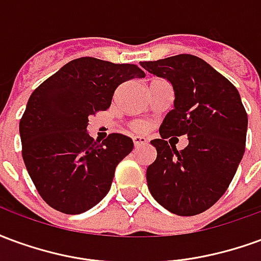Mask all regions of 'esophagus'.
Returning a JSON list of instances; mask_svg holds the SVG:
<instances>
[{
  "label": "esophagus",
  "mask_w": 261,
  "mask_h": 261,
  "mask_svg": "<svg viewBox=\"0 0 261 261\" xmlns=\"http://www.w3.org/2000/svg\"><path fill=\"white\" fill-rule=\"evenodd\" d=\"M133 141H134V145H136L137 148L138 147H142V145H145V144H148V140L145 138V137H133Z\"/></svg>",
  "instance_id": "obj_1"
}]
</instances>
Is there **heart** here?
<instances>
[{"label":"heart","mask_w":261,"mask_h":261,"mask_svg":"<svg viewBox=\"0 0 261 261\" xmlns=\"http://www.w3.org/2000/svg\"><path fill=\"white\" fill-rule=\"evenodd\" d=\"M134 130L137 131H145L148 128L147 123H144V121H137V123H134Z\"/></svg>","instance_id":"heart-1"}]
</instances>
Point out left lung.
<instances>
[{
    "label": "left lung",
    "mask_w": 261,
    "mask_h": 261,
    "mask_svg": "<svg viewBox=\"0 0 261 261\" xmlns=\"http://www.w3.org/2000/svg\"><path fill=\"white\" fill-rule=\"evenodd\" d=\"M148 72L168 80L175 91L173 109L151 141L156 159L147 169L148 189L170 213L190 217L204 213L222 197L245 153L247 114L229 81L204 60L179 54L142 61ZM170 135H187L177 151Z\"/></svg>",
    "instance_id": "left-lung-1"
}]
</instances>
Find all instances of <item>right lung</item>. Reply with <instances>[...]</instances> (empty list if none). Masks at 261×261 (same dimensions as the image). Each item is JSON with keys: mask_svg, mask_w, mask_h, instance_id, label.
<instances>
[{"mask_svg": "<svg viewBox=\"0 0 261 261\" xmlns=\"http://www.w3.org/2000/svg\"><path fill=\"white\" fill-rule=\"evenodd\" d=\"M144 76L134 64L81 57L33 91L19 121L22 158L50 207L81 214L108 194L116 166L134 144L117 133L95 141L86 131L88 117L110 108L120 84Z\"/></svg>", "mask_w": 261, "mask_h": 261, "instance_id": "add662e5", "label": "right lung"}]
</instances>
